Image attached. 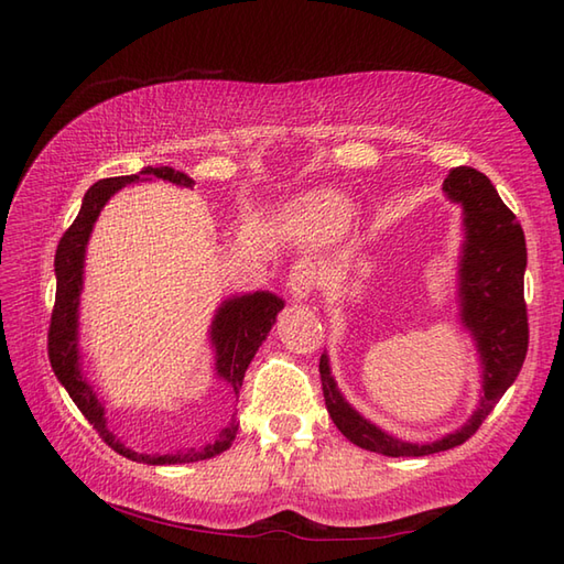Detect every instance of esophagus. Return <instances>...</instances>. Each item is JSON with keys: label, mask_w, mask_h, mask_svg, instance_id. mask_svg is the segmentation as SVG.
I'll return each instance as SVG.
<instances>
[{"label": "esophagus", "mask_w": 564, "mask_h": 564, "mask_svg": "<svg viewBox=\"0 0 564 564\" xmlns=\"http://www.w3.org/2000/svg\"><path fill=\"white\" fill-rule=\"evenodd\" d=\"M315 289H317V271L313 263L307 261L293 263V269L289 273V291L295 301H307V297L315 293Z\"/></svg>", "instance_id": "1"}]
</instances>
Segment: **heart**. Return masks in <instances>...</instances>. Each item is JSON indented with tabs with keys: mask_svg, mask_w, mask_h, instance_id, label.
Wrapping results in <instances>:
<instances>
[{
	"mask_svg": "<svg viewBox=\"0 0 564 564\" xmlns=\"http://www.w3.org/2000/svg\"><path fill=\"white\" fill-rule=\"evenodd\" d=\"M301 218L317 237H337L351 223V203L334 191H317L303 200Z\"/></svg>",
	"mask_w": 564,
	"mask_h": 564,
	"instance_id": "b5f03b06",
	"label": "heart"
}]
</instances>
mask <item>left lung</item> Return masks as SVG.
Returning <instances> with one entry per match:
<instances>
[{"instance_id":"1","label":"left lung","mask_w":564,"mask_h":564,"mask_svg":"<svg viewBox=\"0 0 564 564\" xmlns=\"http://www.w3.org/2000/svg\"><path fill=\"white\" fill-rule=\"evenodd\" d=\"M443 191L465 210L467 239L460 267L463 319L475 334L485 364V394L477 412L460 431L436 443L416 446V443L398 441L346 404L329 376L327 356L322 354L319 358L322 392L332 422L356 446L390 458L400 455L419 458V455L448 451L475 436L501 394L517 380L529 351V310L523 301L525 237L521 223L499 198L492 182L473 166L451 170Z\"/></svg>"}]
</instances>
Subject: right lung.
<instances>
[{"label": "right lung", "instance_id": "1", "mask_svg": "<svg viewBox=\"0 0 564 564\" xmlns=\"http://www.w3.org/2000/svg\"><path fill=\"white\" fill-rule=\"evenodd\" d=\"M140 176H158L164 182H172L178 186H191V178L182 172H174L172 166H148L140 174L130 176H109L94 184L87 196L82 200L79 215L72 223L65 235L59 237V245L55 251V275H57V289H55V305L51 315V329H47V358L55 370L57 380L63 382L65 390L69 392L72 402L79 406V412L87 416V422L97 429V434L104 438V443L126 455L128 460L148 463V465H176V463H194L206 460L227 451L232 446L237 434V414H232V422L220 431V438L206 446L203 451H186V453H172V455H145L138 451L126 448L109 429H106L104 406L97 400V394L87 386V380L79 373L77 364V305H79V291H82V267H84V247H87L89 232L97 220L104 203L116 194L118 188L126 184L138 182ZM283 307L281 297L273 293H254L242 295L227 301L220 310L218 317L213 322V344H215V370L218 376L232 388L235 394H239L245 380V370L251 358L259 351L261 341L267 339L271 325L275 322V315Z\"/></svg>", "mask_w": 564, "mask_h": 564}]
</instances>
